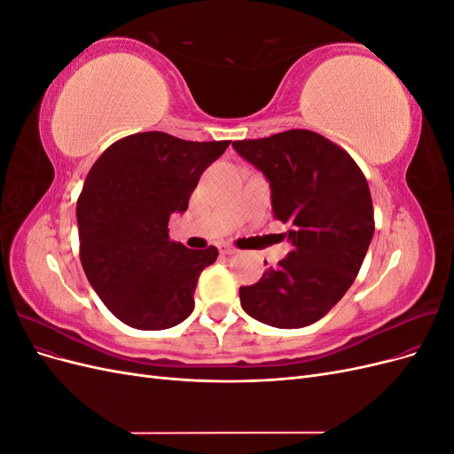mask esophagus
I'll use <instances>...</instances> for the list:
<instances>
[{"label": "esophagus", "mask_w": 454, "mask_h": 454, "mask_svg": "<svg viewBox=\"0 0 454 454\" xmlns=\"http://www.w3.org/2000/svg\"><path fill=\"white\" fill-rule=\"evenodd\" d=\"M219 252H222L223 255H232V254H237V248L231 244H219Z\"/></svg>", "instance_id": "34e87169"}]
</instances>
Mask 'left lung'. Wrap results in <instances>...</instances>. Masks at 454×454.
I'll return each mask as SVG.
<instances>
[{"instance_id":"left-lung-1","label":"left lung","mask_w":454,"mask_h":454,"mask_svg":"<svg viewBox=\"0 0 454 454\" xmlns=\"http://www.w3.org/2000/svg\"><path fill=\"white\" fill-rule=\"evenodd\" d=\"M232 147L265 174L274 217L290 225L294 246L259 282L240 287V305L272 327L318 322L358 277L373 239L365 176L345 149L312 130L239 140Z\"/></svg>"}]
</instances>
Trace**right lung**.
Instances as JSON below:
<instances>
[{
  "instance_id": "1",
  "label": "right lung",
  "mask_w": 454,
  "mask_h": 454,
  "mask_svg": "<svg viewBox=\"0 0 454 454\" xmlns=\"http://www.w3.org/2000/svg\"><path fill=\"white\" fill-rule=\"evenodd\" d=\"M231 140L187 142L167 132L130 134L92 164L77 199L79 257L94 292L136 329H168L195 309L200 272L217 248L189 250L168 237L202 172Z\"/></svg>"
}]
</instances>
